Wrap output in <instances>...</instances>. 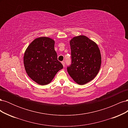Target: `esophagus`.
I'll use <instances>...</instances> for the list:
<instances>
[{
  "mask_svg": "<svg viewBox=\"0 0 128 128\" xmlns=\"http://www.w3.org/2000/svg\"><path fill=\"white\" fill-rule=\"evenodd\" d=\"M61 63H62V65H63V66H64H64H65V64H64V61H62V62H61Z\"/></svg>",
  "mask_w": 128,
  "mask_h": 128,
  "instance_id": "obj_1",
  "label": "esophagus"
}]
</instances>
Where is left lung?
<instances>
[{"label":"left lung","instance_id":"left-lung-1","mask_svg":"<svg viewBox=\"0 0 128 128\" xmlns=\"http://www.w3.org/2000/svg\"><path fill=\"white\" fill-rule=\"evenodd\" d=\"M70 45L72 64L67 72L76 83L84 85L94 79L100 70V50L94 42L84 35L73 37Z\"/></svg>","mask_w":128,"mask_h":128}]
</instances>
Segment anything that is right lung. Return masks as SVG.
Returning a JSON list of instances; mask_svg holds the SVG:
<instances>
[{"mask_svg":"<svg viewBox=\"0 0 128 128\" xmlns=\"http://www.w3.org/2000/svg\"><path fill=\"white\" fill-rule=\"evenodd\" d=\"M54 44L51 38L38 37L31 42L24 52V62L26 74L34 82L42 86L49 84L63 68L58 60Z\"/></svg>","mask_w":128,"mask_h":128,"instance_id":"add662e5","label":"right lung"}]
</instances>
